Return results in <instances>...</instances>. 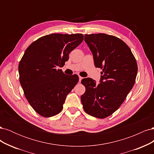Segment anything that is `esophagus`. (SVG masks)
Listing matches in <instances>:
<instances>
[{"mask_svg": "<svg viewBox=\"0 0 154 154\" xmlns=\"http://www.w3.org/2000/svg\"><path fill=\"white\" fill-rule=\"evenodd\" d=\"M82 79H83V78L82 77H81L80 76H79V82H81L82 81Z\"/></svg>", "mask_w": 154, "mask_h": 154, "instance_id": "obj_1", "label": "esophagus"}]
</instances>
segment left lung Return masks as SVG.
I'll use <instances>...</instances> for the list:
<instances>
[{
    "instance_id": "8db88e82",
    "label": "left lung",
    "mask_w": 154,
    "mask_h": 154,
    "mask_svg": "<svg viewBox=\"0 0 154 154\" xmlns=\"http://www.w3.org/2000/svg\"><path fill=\"white\" fill-rule=\"evenodd\" d=\"M85 42L92 53L95 66L103 71L99 84L90 78L82 80L85 87L82 103L88 114L105 118L118 109L132 88L137 62L128 46L114 36L85 35Z\"/></svg>"
}]
</instances>
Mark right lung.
<instances>
[{
  "mask_svg": "<svg viewBox=\"0 0 154 154\" xmlns=\"http://www.w3.org/2000/svg\"><path fill=\"white\" fill-rule=\"evenodd\" d=\"M83 40L82 34H51L40 37L26 50L18 65L20 85L30 105L49 118L62 111L67 95L78 82L76 74L62 69L69 54Z\"/></svg>",
  "mask_w": 154,
  "mask_h": 154,
  "instance_id": "1",
  "label": "right lung"
}]
</instances>
